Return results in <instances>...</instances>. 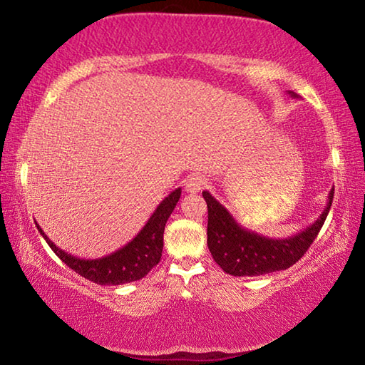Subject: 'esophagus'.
Instances as JSON below:
<instances>
[{"label":"esophagus","instance_id":"obj_1","mask_svg":"<svg viewBox=\"0 0 365 365\" xmlns=\"http://www.w3.org/2000/svg\"><path fill=\"white\" fill-rule=\"evenodd\" d=\"M206 187V178L202 175H190L187 180H185V191H188V193H196V191H200Z\"/></svg>","mask_w":365,"mask_h":365}]
</instances>
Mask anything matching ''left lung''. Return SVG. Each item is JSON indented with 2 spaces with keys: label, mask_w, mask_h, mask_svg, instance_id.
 Returning a JSON list of instances; mask_svg holds the SVG:
<instances>
[{
  "label": "left lung",
  "mask_w": 365,
  "mask_h": 365,
  "mask_svg": "<svg viewBox=\"0 0 365 365\" xmlns=\"http://www.w3.org/2000/svg\"><path fill=\"white\" fill-rule=\"evenodd\" d=\"M288 93L296 96L293 91ZM333 193L335 188L330 190L327 206L316 222L293 237L275 240L246 230L209 191H202L207 202V248L214 261L235 277L264 275L292 267L317 238L331 207Z\"/></svg>",
  "instance_id": "8db88e82"
}]
</instances>
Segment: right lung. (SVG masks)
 <instances>
[{
	"instance_id": "obj_1",
	"label": "right lung",
	"mask_w": 365,
	"mask_h": 365,
	"mask_svg": "<svg viewBox=\"0 0 365 365\" xmlns=\"http://www.w3.org/2000/svg\"><path fill=\"white\" fill-rule=\"evenodd\" d=\"M182 188L172 191L165 196L156 211L148 219L146 225L141 228L137 237L128 242L120 250L98 259H80L69 255L49 240L38 224H35L43 238L46 240L49 248L66 265L76 270L78 275L85 277L98 285H123V283L137 282L150 272L160 261L164 246V228L165 222L170 217L178 200Z\"/></svg>"
}]
</instances>
